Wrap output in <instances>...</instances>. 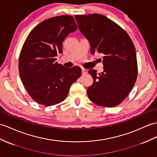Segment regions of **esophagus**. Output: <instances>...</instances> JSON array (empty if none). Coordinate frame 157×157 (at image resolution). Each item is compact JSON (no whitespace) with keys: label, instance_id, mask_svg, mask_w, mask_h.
Returning a JSON list of instances; mask_svg holds the SVG:
<instances>
[{"label":"esophagus","instance_id":"34e87169","mask_svg":"<svg viewBox=\"0 0 157 157\" xmlns=\"http://www.w3.org/2000/svg\"><path fill=\"white\" fill-rule=\"evenodd\" d=\"M88 72V71L86 69H85V68H82V75H86Z\"/></svg>","mask_w":157,"mask_h":157}]
</instances>
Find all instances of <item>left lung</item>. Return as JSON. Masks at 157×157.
<instances>
[{"mask_svg":"<svg viewBox=\"0 0 157 157\" xmlns=\"http://www.w3.org/2000/svg\"><path fill=\"white\" fill-rule=\"evenodd\" d=\"M80 31L89 40L90 52L103 55V71L89 70L93 83L87 89L90 100L101 106L113 107L128 96L137 77L135 48L120 26L100 14L75 15Z\"/></svg>","mask_w":157,"mask_h":157,"instance_id":"left-lung-1","label":"left lung"}]
</instances>
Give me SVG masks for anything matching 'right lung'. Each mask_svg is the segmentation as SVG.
<instances>
[{
	"instance_id": "add662e5",
	"label": "right lung",
	"mask_w": 157,
	"mask_h": 157,
	"mask_svg": "<svg viewBox=\"0 0 157 157\" xmlns=\"http://www.w3.org/2000/svg\"><path fill=\"white\" fill-rule=\"evenodd\" d=\"M76 29L73 17L62 15L41 22L26 38L19 57V74L30 96L39 104L49 106L63 101L81 76L79 67H64L55 59L62 53L64 39Z\"/></svg>"
}]
</instances>
